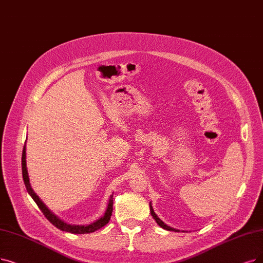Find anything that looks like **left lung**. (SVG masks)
<instances>
[{"label": "left lung", "instance_id": "left-lung-1", "mask_svg": "<svg viewBox=\"0 0 263 263\" xmlns=\"http://www.w3.org/2000/svg\"><path fill=\"white\" fill-rule=\"evenodd\" d=\"M150 211H151V215H152V217L155 219V221L157 222V224H159L160 227H162L163 229H165V230H168V231H175V232H179V231L178 230H176V229H174V228H171V227H168L167 224H165L162 220L156 216V214L154 213V211H153V208H152V206H151V204H150Z\"/></svg>", "mask_w": 263, "mask_h": 263}]
</instances>
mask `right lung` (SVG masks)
Returning a JSON list of instances; mask_svg holds the SVG:
<instances>
[{
    "instance_id": "obj_1",
    "label": "right lung",
    "mask_w": 263,
    "mask_h": 263,
    "mask_svg": "<svg viewBox=\"0 0 263 263\" xmlns=\"http://www.w3.org/2000/svg\"><path fill=\"white\" fill-rule=\"evenodd\" d=\"M22 167H23V178H24V182L26 185V189L28 193L31 195L34 199V202L36 203V205L39 206V208L41 209V212L43 213V215L46 217V219L50 223L54 224L56 228H58L61 231H66V232H70L73 234H86V233H91V232H95V231L99 230L100 228L106 226L109 220L112 216V211H113V195L110 196V201L108 204V208H107V212L104 213L103 217H101L100 219L96 220L95 222H92L88 226H72V224H67L66 222L61 221L59 218H57L54 214H51V212L49 209L44 205V203L41 201L40 197L33 192L32 187L30 185L29 182V176H28V171H27V164H26V145L24 146V150H23V157H22Z\"/></svg>"
}]
</instances>
